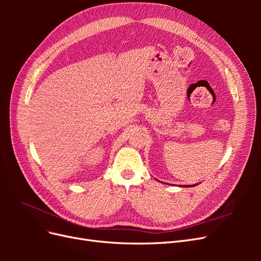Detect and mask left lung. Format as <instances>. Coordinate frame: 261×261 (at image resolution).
Masks as SVG:
<instances>
[{
  "instance_id": "1",
  "label": "left lung",
  "mask_w": 261,
  "mask_h": 261,
  "mask_svg": "<svg viewBox=\"0 0 261 261\" xmlns=\"http://www.w3.org/2000/svg\"><path fill=\"white\" fill-rule=\"evenodd\" d=\"M185 186H186V185H185ZM185 186H184V187H185ZM193 186H195V185H187L186 187H193Z\"/></svg>"
}]
</instances>
